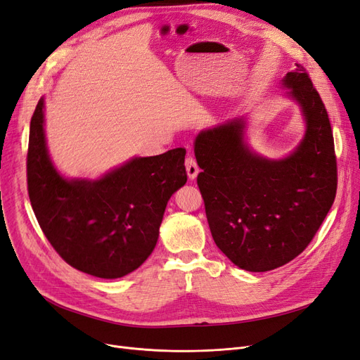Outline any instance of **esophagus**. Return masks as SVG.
Here are the masks:
<instances>
[{
    "mask_svg": "<svg viewBox=\"0 0 360 360\" xmlns=\"http://www.w3.org/2000/svg\"><path fill=\"white\" fill-rule=\"evenodd\" d=\"M185 167H187V175L191 181L195 179L197 175H198V172H200V169H198V166L195 163V160L191 155L187 157V160H185Z\"/></svg>",
    "mask_w": 360,
    "mask_h": 360,
    "instance_id": "1",
    "label": "esophagus"
}]
</instances>
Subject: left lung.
I'll return each mask as SVG.
<instances>
[{"label":"left lung","mask_w":360,"mask_h":360,"mask_svg":"<svg viewBox=\"0 0 360 360\" xmlns=\"http://www.w3.org/2000/svg\"><path fill=\"white\" fill-rule=\"evenodd\" d=\"M304 135L288 155L269 158L246 141L248 117L200 130L197 184L212 237L238 269L270 271L309 246L334 203L337 160L325 105L301 65L282 79Z\"/></svg>","instance_id":"1"}]
</instances>
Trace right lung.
Instances as JSON below:
<instances>
[{
  "instance_id": "right-lung-1",
  "label": "right lung",
  "mask_w": 360,
  "mask_h": 360,
  "mask_svg": "<svg viewBox=\"0 0 360 360\" xmlns=\"http://www.w3.org/2000/svg\"><path fill=\"white\" fill-rule=\"evenodd\" d=\"M44 98L30 127L28 191L47 240L74 269L118 278L154 250L169 198L187 182L185 150L131 157L102 176L66 178L46 139Z\"/></svg>"
}]
</instances>
